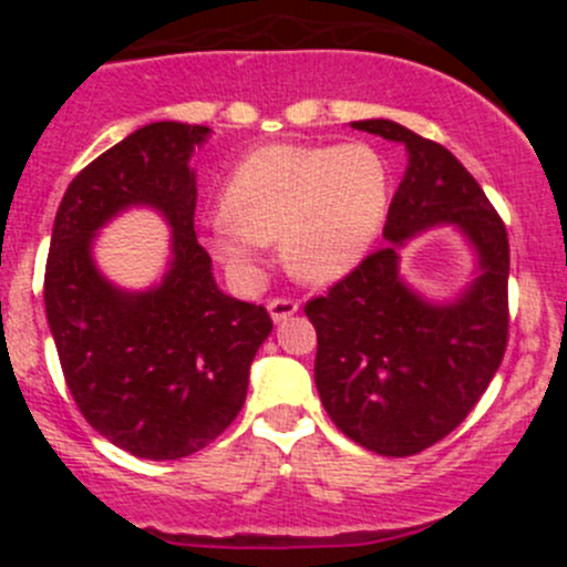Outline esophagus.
<instances>
[{
    "instance_id": "esophagus-1",
    "label": "esophagus",
    "mask_w": 567,
    "mask_h": 567,
    "mask_svg": "<svg viewBox=\"0 0 567 567\" xmlns=\"http://www.w3.org/2000/svg\"><path fill=\"white\" fill-rule=\"evenodd\" d=\"M299 312V301L293 299H271L268 301V316L274 318V323H285L290 316Z\"/></svg>"
}]
</instances>
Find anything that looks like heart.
I'll use <instances>...</instances> for the list:
<instances>
[{
    "label": "heart",
    "instance_id": "heart-1",
    "mask_svg": "<svg viewBox=\"0 0 567 567\" xmlns=\"http://www.w3.org/2000/svg\"><path fill=\"white\" fill-rule=\"evenodd\" d=\"M390 188L384 156L362 142L266 145L227 177L208 244L230 271L251 274L257 244L279 241L296 277L331 282L375 244Z\"/></svg>",
    "mask_w": 567,
    "mask_h": 567
}]
</instances>
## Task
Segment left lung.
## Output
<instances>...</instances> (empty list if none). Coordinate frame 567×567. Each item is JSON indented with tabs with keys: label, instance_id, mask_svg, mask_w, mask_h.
<instances>
[{
	"label": "left lung",
	"instance_id": "8db88e82",
	"mask_svg": "<svg viewBox=\"0 0 567 567\" xmlns=\"http://www.w3.org/2000/svg\"><path fill=\"white\" fill-rule=\"evenodd\" d=\"M351 125L405 145L409 167L386 214L390 244L307 301L318 334L316 386L348 439L405 458L453 433L499 370L511 323V244L480 183L447 147L392 120ZM439 224L461 229L478 255V277L444 306L402 282L396 255L409 237Z\"/></svg>",
	"mask_w": 567,
	"mask_h": 567
}]
</instances>
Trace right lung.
Instances as JSON below:
<instances>
[{
	"label": "right lung",
	"mask_w": 567,
	"mask_h": 567,
	"mask_svg": "<svg viewBox=\"0 0 567 567\" xmlns=\"http://www.w3.org/2000/svg\"><path fill=\"white\" fill-rule=\"evenodd\" d=\"M208 134L175 120L136 128L73 177L51 230L43 301L65 384L84 420L136 458H186L221 436L274 329L266 307L216 288L194 233L188 162ZM134 204L165 216L174 255L162 284L131 295L97 271L92 238Z\"/></svg>",
	"instance_id": "obj_1"
}]
</instances>
